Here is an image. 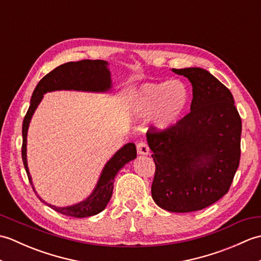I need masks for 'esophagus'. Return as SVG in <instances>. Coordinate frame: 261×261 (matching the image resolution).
Returning <instances> with one entry per match:
<instances>
[{
  "mask_svg": "<svg viewBox=\"0 0 261 261\" xmlns=\"http://www.w3.org/2000/svg\"><path fill=\"white\" fill-rule=\"evenodd\" d=\"M137 152L138 154H148L149 153V147L146 142L139 141L137 143Z\"/></svg>",
  "mask_w": 261,
  "mask_h": 261,
  "instance_id": "1",
  "label": "esophagus"
}]
</instances>
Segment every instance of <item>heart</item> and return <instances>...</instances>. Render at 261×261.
Instances as JSON below:
<instances>
[{"label": "heart", "mask_w": 261, "mask_h": 261, "mask_svg": "<svg viewBox=\"0 0 261 261\" xmlns=\"http://www.w3.org/2000/svg\"><path fill=\"white\" fill-rule=\"evenodd\" d=\"M188 99L187 87L180 81L146 83L135 94L132 110L140 118L153 114L154 124L165 130L179 121Z\"/></svg>", "instance_id": "b5f03b06"}]
</instances>
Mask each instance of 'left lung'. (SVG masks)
<instances>
[{
	"label": "left lung",
	"mask_w": 261,
	"mask_h": 261,
	"mask_svg": "<svg viewBox=\"0 0 261 261\" xmlns=\"http://www.w3.org/2000/svg\"><path fill=\"white\" fill-rule=\"evenodd\" d=\"M171 70L192 83L193 99L174 126L147 132L156 165L151 195L159 207L187 213L228 193L240 163L242 125L230 90L207 70Z\"/></svg>",
	"instance_id": "left-lung-1"
}]
</instances>
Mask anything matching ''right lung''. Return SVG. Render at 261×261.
Instances as JSON below:
<instances>
[{
	"mask_svg": "<svg viewBox=\"0 0 261 261\" xmlns=\"http://www.w3.org/2000/svg\"><path fill=\"white\" fill-rule=\"evenodd\" d=\"M108 63L104 60H80V62H70L58 66L57 68L51 70L43 79L38 83L35 91L32 93L30 107L24 116L23 124H22V160L27 171L28 178L31 185V176L29 173L27 163V135L28 127L31 118L39 103L41 102L43 94L53 91L60 90H74V91H86V92H107L112 86L111 82V74L108 68ZM137 157V149L135 143H126L119 151H116L114 156L111 158L105 165L101 177L94 188L93 193L85 201L79 204L71 205L67 207H58L51 204H47L40 196L39 199L48 206L54 208L56 212L64 215L71 216V218H87V216L95 215L107 206L112 196L113 184L115 176L118 171L131 160ZM33 188V185H32ZM35 190V188H33Z\"/></svg>",
	"mask_w": 261,
	"mask_h": 261,
	"instance_id": "right-lung-1",
	"label": "right lung"
}]
</instances>
